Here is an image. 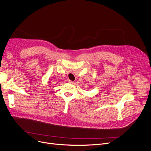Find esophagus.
<instances>
[{"instance_id": "34e87169", "label": "esophagus", "mask_w": 151, "mask_h": 151, "mask_svg": "<svg viewBox=\"0 0 151 151\" xmlns=\"http://www.w3.org/2000/svg\"><path fill=\"white\" fill-rule=\"evenodd\" d=\"M68 82L70 83V84H73V81H71V80H68Z\"/></svg>"}]
</instances>
